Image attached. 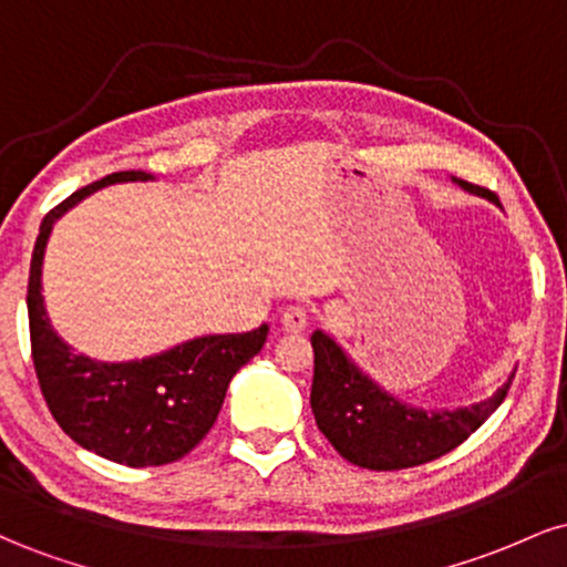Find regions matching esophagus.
<instances>
[{
    "mask_svg": "<svg viewBox=\"0 0 567 567\" xmlns=\"http://www.w3.org/2000/svg\"><path fill=\"white\" fill-rule=\"evenodd\" d=\"M279 324H282V330H288V333H301V330H306V324H309V311H306L303 306H288V309L282 311V317H279Z\"/></svg>",
    "mask_w": 567,
    "mask_h": 567,
    "instance_id": "34e87169",
    "label": "esophagus"
}]
</instances>
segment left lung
I'll use <instances>...</instances> for the list:
<instances>
[{"label":"left lung","instance_id":"obj_1","mask_svg":"<svg viewBox=\"0 0 567 567\" xmlns=\"http://www.w3.org/2000/svg\"><path fill=\"white\" fill-rule=\"evenodd\" d=\"M455 186L493 205L498 199L483 188L453 178ZM315 381L311 413L317 426L343 458L362 470L389 472L426 464L458 447L485 424L504 402L514 370L485 400L458 408H419L400 400L351 360V354L324 330L311 333Z\"/></svg>","mask_w":567,"mask_h":567}]
</instances>
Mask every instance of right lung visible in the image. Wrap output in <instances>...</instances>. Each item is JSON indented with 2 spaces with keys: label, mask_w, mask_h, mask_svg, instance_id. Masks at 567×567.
<instances>
[{
  "label": "right lung",
  "mask_w": 567,
  "mask_h": 567,
  "mask_svg": "<svg viewBox=\"0 0 567 567\" xmlns=\"http://www.w3.org/2000/svg\"><path fill=\"white\" fill-rule=\"evenodd\" d=\"M146 184L152 173L122 171L80 188L44 216L29 271V328L37 379L58 426L84 451L125 466H162L184 458L216 424L239 368L264 349L269 324L250 333L197 336L127 362L80 354L58 336L42 296L48 239L84 197L114 184Z\"/></svg>",
  "instance_id": "add662e5"
}]
</instances>
